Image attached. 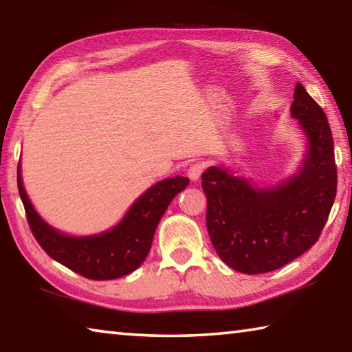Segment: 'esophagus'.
<instances>
[{"label":"esophagus","mask_w":352,"mask_h":352,"mask_svg":"<svg viewBox=\"0 0 352 352\" xmlns=\"http://www.w3.org/2000/svg\"><path fill=\"white\" fill-rule=\"evenodd\" d=\"M201 172H203V164L201 163H194V164H190V168L188 169V177L192 182H197L198 178H200Z\"/></svg>","instance_id":"esophagus-1"}]
</instances>
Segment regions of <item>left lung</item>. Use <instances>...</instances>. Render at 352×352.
<instances>
[{
    "instance_id": "obj_1",
    "label": "left lung",
    "mask_w": 352,
    "mask_h": 352,
    "mask_svg": "<svg viewBox=\"0 0 352 352\" xmlns=\"http://www.w3.org/2000/svg\"><path fill=\"white\" fill-rule=\"evenodd\" d=\"M291 117L305 137L303 158L292 175L265 184L226 164L210 166L201 175L210 241L219 257L243 274L276 271L308 251L336 200L337 169L328 118L300 82Z\"/></svg>"
}]
</instances>
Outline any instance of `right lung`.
I'll return each instance as SVG.
<instances>
[{
    "label": "right lung",
    "mask_w": 352,
    "mask_h": 352,
    "mask_svg": "<svg viewBox=\"0 0 352 352\" xmlns=\"http://www.w3.org/2000/svg\"><path fill=\"white\" fill-rule=\"evenodd\" d=\"M188 184L186 177L164 178L144 190L111 229L91 235H70L50 226L36 212L24 189L21 164H18V190L36 241L49 257L91 280L120 278L142 266L163 214Z\"/></svg>",
    "instance_id": "right-lung-1"
}]
</instances>
